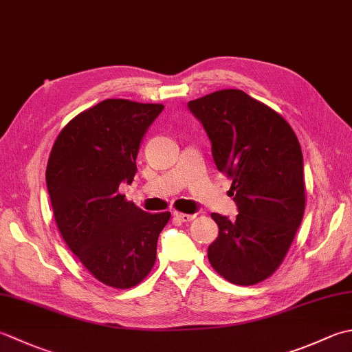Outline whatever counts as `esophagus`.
Returning a JSON list of instances; mask_svg holds the SVG:
<instances>
[{
	"instance_id": "1",
	"label": "esophagus",
	"mask_w": 352,
	"mask_h": 352,
	"mask_svg": "<svg viewBox=\"0 0 352 352\" xmlns=\"http://www.w3.org/2000/svg\"><path fill=\"white\" fill-rule=\"evenodd\" d=\"M174 217L178 219L180 223H189L195 218V215H189V213H180V212H174Z\"/></svg>"
}]
</instances>
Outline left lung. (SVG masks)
Returning <instances> with one entry per match:
<instances>
[{
	"label": "left lung",
	"mask_w": 352,
	"mask_h": 352,
	"mask_svg": "<svg viewBox=\"0 0 352 352\" xmlns=\"http://www.w3.org/2000/svg\"><path fill=\"white\" fill-rule=\"evenodd\" d=\"M212 144L218 170L232 178L235 219L212 213L218 238L212 267L232 284L267 279L290 249L305 210L304 157L282 117L241 89H221L188 103Z\"/></svg>",
	"instance_id": "obj_1"
}]
</instances>
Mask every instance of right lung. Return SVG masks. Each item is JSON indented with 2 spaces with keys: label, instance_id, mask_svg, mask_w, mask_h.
Returning <instances> with one entry per match:
<instances>
[{
  "label": "right lung",
  "instance_id": "add662e5",
  "mask_svg": "<svg viewBox=\"0 0 352 352\" xmlns=\"http://www.w3.org/2000/svg\"><path fill=\"white\" fill-rule=\"evenodd\" d=\"M163 105L107 99L60 131L45 180L62 238L93 276L131 288L155 264L157 241L170 213H148L119 194Z\"/></svg>",
  "mask_w": 352,
  "mask_h": 352
}]
</instances>
